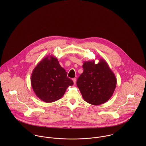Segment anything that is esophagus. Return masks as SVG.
<instances>
[{
	"label": "esophagus",
	"mask_w": 146,
	"mask_h": 146,
	"mask_svg": "<svg viewBox=\"0 0 146 146\" xmlns=\"http://www.w3.org/2000/svg\"><path fill=\"white\" fill-rule=\"evenodd\" d=\"M72 80H73V82H74V84H76V78H73V79H72Z\"/></svg>",
	"instance_id": "esophagus-1"
}]
</instances>
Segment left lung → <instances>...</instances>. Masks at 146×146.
<instances>
[{
    "instance_id": "obj_1",
    "label": "left lung",
    "mask_w": 146,
    "mask_h": 146,
    "mask_svg": "<svg viewBox=\"0 0 146 146\" xmlns=\"http://www.w3.org/2000/svg\"><path fill=\"white\" fill-rule=\"evenodd\" d=\"M84 61L83 72L77 80L76 84L86 102L100 105L108 101L113 95L116 86L114 73L104 59Z\"/></svg>"
}]
</instances>
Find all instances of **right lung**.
Wrapping results in <instances>:
<instances>
[{
  "instance_id": "right-lung-1",
  "label": "right lung",
  "mask_w": 146,
  "mask_h": 146,
  "mask_svg": "<svg viewBox=\"0 0 146 146\" xmlns=\"http://www.w3.org/2000/svg\"><path fill=\"white\" fill-rule=\"evenodd\" d=\"M67 74L56 57H45L34 68L31 76V86L36 96L46 103L61 98L67 88L74 84Z\"/></svg>"
}]
</instances>
